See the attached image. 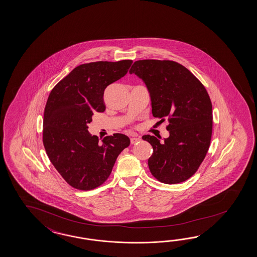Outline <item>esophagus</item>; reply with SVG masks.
Listing matches in <instances>:
<instances>
[{
  "label": "esophagus",
  "mask_w": 257,
  "mask_h": 257,
  "mask_svg": "<svg viewBox=\"0 0 257 257\" xmlns=\"http://www.w3.org/2000/svg\"><path fill=\"white\" fill-rule=\"evenodd\" d=\"M141 140V138L139 136H134L131 138V144H138V142Z\"/></svg>",
  "instance_id": "esophagus-1"
}]
</instances>
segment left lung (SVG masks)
Listing matches in <instances>:
<instances>
[{"instance_id": "left-lung-1", "label": "left lung", "mask_w": 257, "mask_h": 257, "mask_svg": "<svg viewBox=\"0 0 257 257\" xmlns=\"http://www.w3.org/2000/svg\"><path fill=\"white\" fill-rule=\"evenodd\" d=\"M129 72L149 89L152 115L169 121V138L163 142L150 135L142 138L153 149L148 161L151 174L169 185L188 180L211 143L213 113L206 89L187 68L171 60H138Z\"/></svg>"}]
</instances>
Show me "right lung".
Returning <instances> with one entry per match:
<instances>
[{"label":"right lung","instance_id":"right-lung-1","mask_svg":"<svg viewBox=\"0 0 257 257\" xmlns=\"http://www.w3.org/2000/svg\"><path fill=\"white\" fill-rule=\"evenodd\" d=\"M132 60L82 64L51 91L44 108L43 142L51 163L72 188L91 190L106 181L119 153L130 145L122 134L99 144L88 132L94 111L106 109L104 91L125 75Z\"/></svg>","mask_w":257,"mask_h":257}]
</instances>
